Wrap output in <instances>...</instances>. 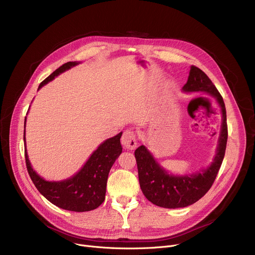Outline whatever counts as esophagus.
Instances as JSON below:
<instances>
[{
    "label": "esophagus",
    "instance_id": "obj_1",
    "mask_svg": "<svg viewBox=\"0 0 255 255\" xmlns=\"http://www.w3.org/2000/svg\"><path fill=\"white\" fill-rule=\"evenodd\" d=\"M121 142H122L123 146L127 150H134L136 148L137 140L134 131L132 130H126L123 133V136L121 138Z\"/></svg>",
    "mask_w": 255,
    "mask_h": 255
}]
</instances>
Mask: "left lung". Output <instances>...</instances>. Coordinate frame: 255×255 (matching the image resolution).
<instances>
[{"label": "left lung", "instance_id": "8db88e82", "mask_svg": "<svg viewBox=\"0 0 255 255\" xmlns=\"http://www.w3.org/2000/svg\"><path fill=\"white\" fill-rule=\"evenodd\" d=\"M182 90L187 93L205 92L215 98L222 113V124L217 153L213 162L206 169L191 175H169L164 168L159 165L144 145H140L135 150L134 155L138 169V180L143 195L152 204L167 209L188 207L196 203L210 190L222 164L227 142L224 101L208 75L197 67L191 66L188 80Z\"/></svg>", "mask_w": 255, "mask_h": 255}]
</instances>
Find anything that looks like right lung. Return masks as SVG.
<instances>
[{"label":"right lung","instance_id":"obj_1","mask_svg":"<svg viewBox=\"0 0 255 255\" xmlns=\"http://www.w3.org/2000/svg\"><path fill=\"white\" fill-rule=\"evenodd\" d=\"M77 62H68L53 71L48 77L39 85L41 89L59 74L77 65ZM24 119V128H25ZM122 132L116 136L106 139L96 151H94L88 161L77 173L69 179L60 182H49L40 177L32 168L24 145V156L26 169L31 180L38 191L55 206L73 212H87L98 208L105 198L106 183L110 170L116 159L122 153V145L120 138ZM23 141L25 143V129L23 132Z\"/></svg>","mask_w":255,"mask_h":255}]
</instances>
